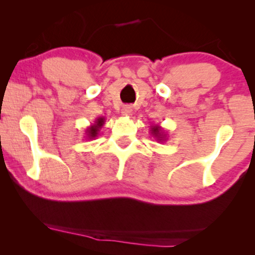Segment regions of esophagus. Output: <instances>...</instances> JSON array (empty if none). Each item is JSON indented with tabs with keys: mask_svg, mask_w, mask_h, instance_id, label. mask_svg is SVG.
Instances as JSON below:
<instances>
[{
	"mask_svg": "<svg viewBox=\"0 0 255 255\" xmlns=\"http://www.w3.org/2000/svg\"><path fill=\"white\" fill-rule=\"evenodd\" d=\"M122 115L125 116H131V113H133V109H131L130 107H128V105H126V107H124V109H122Z\"/></svg>",
	"mask_w": 255,
	"mask_h": 255,
	"instance_id": "esophagus-1",
	"label": "esophagus"
}]
</instances>
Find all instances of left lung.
<instances>
[{"mask_svg": "<svg viewBox=\"0 0 255 255\" xmlns=\"http://www.w3.org/2000/svg\"><path fill=\"white\" fill-rule=\"evenodd\" d=\"M150 130H151V134L153 135V137H156L157 141L163 142V141H165L166 139H168V137H166V131L163 129V128L160 127L159 125L152 126Z\"/></svg>", "mask_w": 255, "mask_h": 255, "instance_id": "left-lung-1", "label": "left lung"}]
</instances>
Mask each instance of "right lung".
Here are the masks:
<instances>
[{
	"label": "right lung",
	"mask_w": 255,
	"mask_h": 255,
	"mask_svg": "<svg viewBox=\"0 0 255 255\" xmlns=\"http://www.w3.org/2000/svg\"><path fill=\"white\" fill-rule=\"evenodd\" d=\"M104 122H105V119H104V118H98V119H96L95 124L91 125L90 127L87 128L86 130H85V134H86V139H89V140L95 139V137L98 135L99 129H101V128L103 127Z\"/></svg>",
	"instance_id": "1"
}]
</instances>
